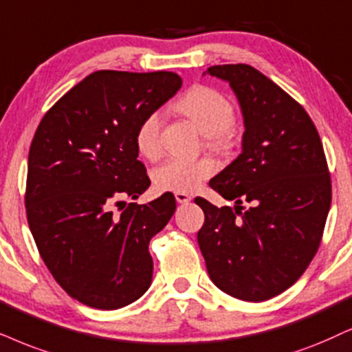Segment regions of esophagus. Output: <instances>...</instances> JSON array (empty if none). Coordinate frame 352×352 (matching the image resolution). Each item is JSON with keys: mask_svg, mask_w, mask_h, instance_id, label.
I'll list each match as a JSON object with an SVG mask.
<instances>
[{"mask_svg": "<svg viewBox=\"0 0 352 352\" xmlns=\"http://www.w3.org/2000/svg\"><path fill=\"white\" fill-rule=\"evenodd\" d=\"M175 199H177V203H190L191 201V197L188 193H182V191H177L175 193Z\"/></svg>", "mask_w": 352, "mask_h": 352, "instance_id": "1", "label": "esophagus"}]
</instances>
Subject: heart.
<instances>
[{"mask_svg": "<svg viewBox=\"0 0 352 352\" xmlns=\"http://www.w3.org/2000/svg\"><path fill=\"white\" fill-rule=\"evenodd\" d=\"M177 110L198 126L208 136L209 144L221 148L228 144L230 130L235 124V107L228 97L214 87L198 86L190 87L177 100ZM162 113L159 110L151 112L143 118L136 130L135 143L141 155L148 159L157 157L161 153ZM216 162L209 157L180 159L170 157L159 164L153 170V184L161 191H182L190 193L198 188L216 172Z\"/></svg>", "mask_w": 352, "mask_h": 352, "instance_id": "obj_1", "label": "heart"}]
</instances>
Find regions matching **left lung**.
Instances as JSON below:
<instances>
[{
	"label": "left lung",
	"mask_w": 352,
	"mask_h": 352,
	"mask_svg": "<svg viewBox=\"0 0 352 352\" xmlns=\"http://www.w3.org/2000/svg\"><path fill=\"white\" fill-rule=\"evenodd\" d=\"M208 73L230 84L245 133L242 154L209 182L237 206L195 198L204 212L198 243L221 291L261 302L291 287L317 253L331 204L330 172L312 118L278 84L242 63Z\"/></svg>",
	"instance_id": "obj_1"
}]
</instances>
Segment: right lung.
<instances>
[{
  "instance_id": "obj_1",
  "label": "right lung",
  "mask_w": 352,
  "mask_h": 352,
  "mask_svg": "<svg viewBox=\"0 0 352 352\" xmlns=\"http://www.w3.org/2000/svg\"><path fill=\"white\" fill-rule=\"evenodd\" d=\"M180 86L170 71H96L35 131L25 185L29 228L55 281L81 304L122 309L151 286L149 242L170 221L175 198L164 193L148 204L124 198L136 199L151 185L138 161V126Z\"/></svg>"
}]
</instances>
